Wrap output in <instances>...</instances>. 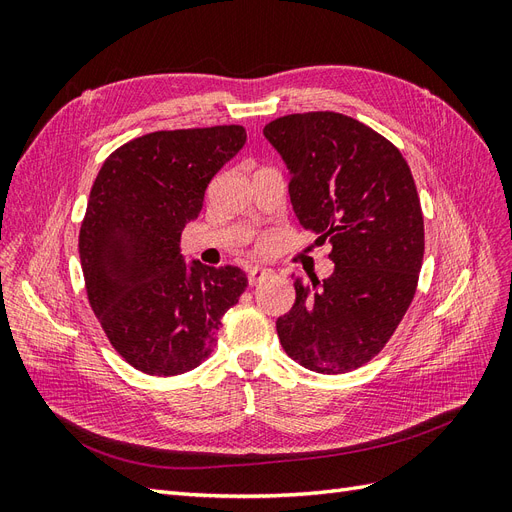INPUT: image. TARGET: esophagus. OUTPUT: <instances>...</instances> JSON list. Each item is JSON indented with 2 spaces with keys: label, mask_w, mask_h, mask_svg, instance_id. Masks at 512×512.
<instances>
[{
  "label": "esophagus",
  "mask_w": 512,
  "mask_h": 512,
  "mask_svg": "<svg viewBox=\"0 0 512 512\" xmlns=\"http://www.w3.org/2000/svg\"><path fill=\"white\" fill-rule=\"evenodd\" d=\"M271 275V269H265V267H252L250 271H247V282H250V286H258L267 280V277Z\"/></svg>",
  "instance_id": "34e87169"
}]
</instances>
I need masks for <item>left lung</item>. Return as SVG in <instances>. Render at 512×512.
<instances>
[{"label": "left lung", "instance_id": "obj_1", "mask_svg": "<svg viewBox=\"0 0 512 512\" xmlns=\"http://www.w3.org/2000/svg\"><path fill=\"white\" fill-rule=\"evenodd\" d=\"M290 175L299 224L329 241L333 273L305 284L275 327L290 359L346 374L389 342L414 299L423 265L421 200L399 149L352 117L318 111L267 123Z\"/></svg>", "mask_w": 512, "mask_h": 512}]
</instances>
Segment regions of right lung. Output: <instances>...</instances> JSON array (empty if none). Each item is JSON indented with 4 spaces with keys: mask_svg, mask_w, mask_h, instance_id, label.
<instances>
[{
    "mask_svg": "<svg viewBox=\"0 0 512 512\" xmlns=\"http://www.w3.org/2000/svg\"><path fill=\"white\" fill-rule=\"evenodd\" d=\"M245 128L151 132L106 158L79 235L87 297L113 348L149 376H177L213 352L247 277L185 262L181 232Z\"/></svg>",
    "mask_w": 512,
    "mask_h": 512,
    "instance_id": "1",
    "label": "right lung"
}]
</instances>
